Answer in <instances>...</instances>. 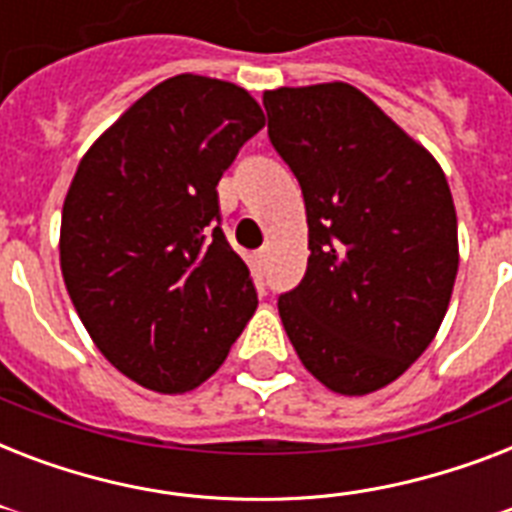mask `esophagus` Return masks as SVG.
I'll list each match as a JSON object with an SVG mask.
<instances>
[{
  "label": "esophagus",
  "mask_w": 512,
  "mask_h": 512,
  "mask_svg": "<svg viewBox=\"0 0 512 512\" xmlns=\"http://www.w3.org/2000/svg\"><path fill=\"white\" fill-rule=\"evenodd\" d=\"M255 257L260 260V263H268V257H271V247H268V244H263V247L255 252Z\"/></svg>",
  "instance_id": "1"
}]
</instances>
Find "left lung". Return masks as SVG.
Returning <instances> with one entry per match:
<instances>
[{
  "label": "left lung",
  "instance_id": "1",
  "mask_svg": "<svg viewBox=\"0 0 512 512\" xmlns=\"http://www.w3.org/2000/svg\"><path fill=\"white\" fill-rule=\"evenodd\" d=\"M295 172L308 271L279 297L305 369L342 396L385 388L428 348L457 279V212L433 156L345 82L263 95Z\"/></svg>",
  "mask_w": 512,
  "mask_h": 512
}]
</instances>
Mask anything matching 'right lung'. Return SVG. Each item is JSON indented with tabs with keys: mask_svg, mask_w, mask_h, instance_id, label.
Returning <instances> with one entry per match:
<instances>
[{
	"mask_svg": "<svg viewBox=\"0 0 512 512\" xmlns=\"http://www.w3.org/2000/svg\"><path fill=\"white\" fill-rule=\"evenodd\" d=\"M265 116L247 90L180 74L108 127L63 201L60 271L98 350L156 393L212 377L257 308L217 183Z\"/></svg>",
	"mask_w": 512,
	"mask_h": 512,
	"instance_id": "1",
	"label": "right lung"
}]
</instances>
